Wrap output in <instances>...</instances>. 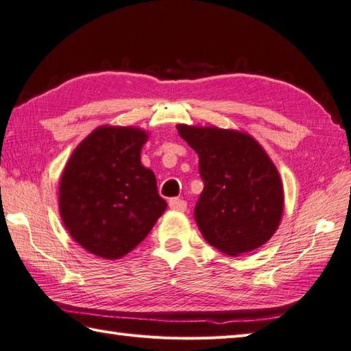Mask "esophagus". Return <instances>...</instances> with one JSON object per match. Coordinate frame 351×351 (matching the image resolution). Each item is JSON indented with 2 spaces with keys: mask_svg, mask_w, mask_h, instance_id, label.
I'll return each instance as SVG.
<instances>
[{
  "mask_svg": "<svg viewBox=\"0 0 351 351\" xmlns=\"http://www.w3.org/2000/svg\"><path fill=\"white\" fill-rule=\"evenodd\" d=\"M169 206H170V210L178 211V213H184L185 210H187V202H185V200H182V199L173 197V199L169 200Z\"/></svg>",
  "mask_w": 351,
  "mask_h": 351,
  "instance_id": "34e87169",
  "label": "esophagus"
}]
</instances>
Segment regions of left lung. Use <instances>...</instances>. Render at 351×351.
<instances>
[{"mask_svg": "<svg viewBox=\"0 0 351 351\" xmlns=\"http://www.w3.org/2000/svg\"><path fill=\"white\" fill-rule=\"evenodd\" d=\"M199 155L204 180L195 219L205 240L238 256L265 244L283 214V185L274 162L250 134L217 126L176 125Z\"/></svg>", "mask_w": 351, "mask_h": 351, "instance_id": "left-lung-1", "label": "left lung"}]
</instances>
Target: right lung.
Masks as SVG:
<instances>
[{"label": "right lung", "mask_w": 351, "mask_h": 351, "mask_svg": "<svg viewBox=\"0 0 351 351\" xmlns=\"http://www.w3.org/2000/svg\"><path fill=\"white\" fill-rule=\"evenodd\" d=\"M149 132L102 125L72 152L58 189L64 228L81 247L119 259L145 240L166 211L151 169L140 161Z\"/></svg>", "instance_id": "1"}]
</instances>
